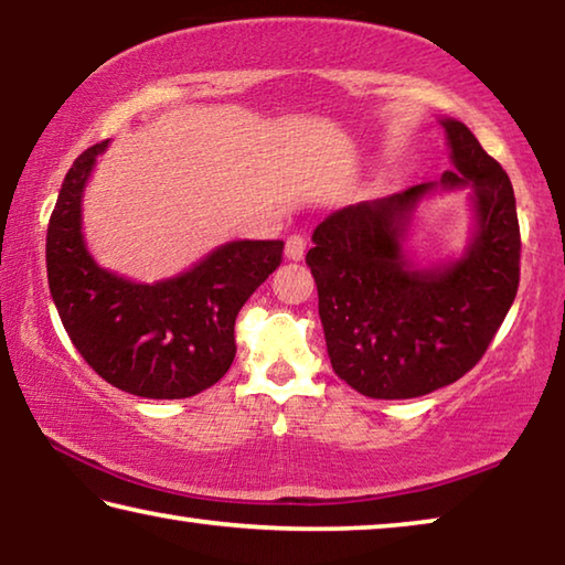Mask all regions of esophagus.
Listing matches in <instances>:
<instances>
[{"label":"esophagus","mask_w":565,"mask_h":565,"mask_svg":"<svg viewBox=\"0 0 565 565\" xmlns=\"http://www.w3.org/2000/svg\"><path fill=\"white\" fill-rule=\"evenodd\" d=\"M303 254H306V238L301 234H291L286 238V259L301 262Z\"/></svg>","instance_id":"obj_1"}]
</instances>
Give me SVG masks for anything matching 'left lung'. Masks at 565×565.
I'll return each mask as SVG.
<instances>
[{
  "label": "left lung",
  "mask_w": 565,
  "mask_h": 565,
  "mask_svg": "<svg viewBox=\"0 0 565 565\" xmlns=\"http://www.w3.org/2000/svg\"><path fill=\"white\" fill-rule=\"evenodd\" d=\"M456 171L343 206L306 254L337 376L369 398H416L454 384L493 341L519 291L521 232L511 179L466 124L444 119ZM472 189L477 232L461 260L416 267L403 252L428 190Z\"/></svg>",
  "instance_id": "left-lung-1"
}]
</instances>
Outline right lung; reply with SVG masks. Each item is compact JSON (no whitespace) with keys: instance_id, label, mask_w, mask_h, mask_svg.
<instances>
[{"instance_id":"1","label":"right lung","mask_w":565,"mask_h":565,"mask_svg":"<svg viewBox=\"0 0 565 565\" xmlns=\"http://www.w3.org/2000/svg\"><path fill=\"white\" fill-rule=\"evenodd\" d=\"M107 141L66 171L46 226V276L82 359L127 394L189 398L236 356V313L281 264L284 242H228L189 271L137 284L102 269L82 234V194Z\"/></svg>"}]
</instances>
